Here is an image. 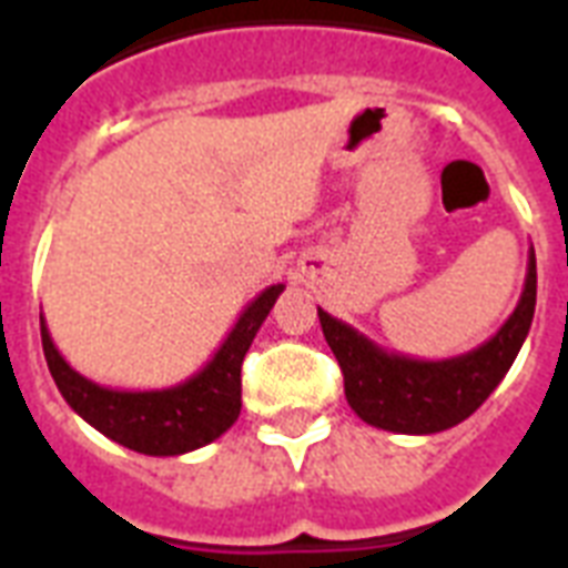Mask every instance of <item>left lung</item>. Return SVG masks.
<instances>
[{"label": "left lung", "mask_w": 568, "mask_h": 568, "mask_svg": "<svg viewBox=\"0 0 568 568\" xmlns=\"http://www.w3.org/2000/svg\"><path fill=\"white\" fill-rule=\"evenodd\" d=\"M537 310V256L530 247L525 288L513 315L484 345L450 359H415L379 347L359 329L318 310L321 329L345 374V397L365 424L388 433L427 436L466 422L504 374L510 372L528 338Z\"/></svg>", "instance_id": "obj_1"}]
</instances>
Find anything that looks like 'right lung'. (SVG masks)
Returning <instances> with one entry per match:
<instances>
[{
    "label": "right lung",
    "instance_id": "obj_1",
    "mask_svg": "<svg viewBox=\"0 0 568 568\" xmlns=\"http://www.w3.org/2000/svg\"><path fill=\"white\" fill-rule=\"evenodd\" d=\"M283 288V283H276L256 294L200 372L176 386L144 392L100 386L75 372L58 354L47 321L40 315V338L49 374L67 404L73 406V413L82 415L102 436L146 457H180L214 442L239 422L241 363Z\"/></svg>",
    "mask_w": 568,
    "mask_h": 568
}]
</instances>
